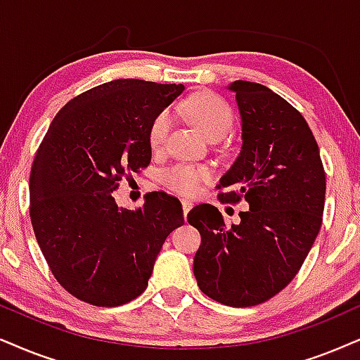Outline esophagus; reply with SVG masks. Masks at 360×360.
Returning a JSON list of instances; mask_svg holds the SVG:
<instances>
[{
	"mask_svg": "<svg viewBox=\"0 0 360 360\" xmlns=\"http://www.w3.org/2000/svg\"><path fill=\"white\" fill-rule=\"evenodd\" d=\"M181 204H183V212H184V217L188 216V212L191 211V209H193V201H189V199H183V201H181Z\"/></svg>",
	"mask_w": 360,
	"mask_h": 360,
	"instance_id": "esophagus-1",
	"label": "esophagus"
}]
</instances>
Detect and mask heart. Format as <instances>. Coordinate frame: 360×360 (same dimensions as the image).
<instances>
[{"label":"heart","instance_id":"b5f03b06","mask_svg":"<svg viewBox=\"0 0 360 360\" xmlns=\"http://www.w3.org/2000/svg\"><path fill=\"white\" fill-rule=\"evenodd\" d=\"M181 109L188 115L201 133L211 141H219L227 136L233 127V111L224 99L212 93H198L181 104ZM172 112L165 109L154 117L149 126V146L153 151L165 148L172 129ZM212 174L207 167L194 165H174L162 172V184L172 193L183 195H195L202 189V184L211 179Z\"/></svg>","mask_w":360,"mask_h":360}]
</instances>
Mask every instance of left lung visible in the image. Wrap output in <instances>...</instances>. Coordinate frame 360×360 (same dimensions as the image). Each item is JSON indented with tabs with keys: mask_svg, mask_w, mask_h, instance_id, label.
Here are the masks:
<instances>
[{
	"mask_svg": "<svg viewBox=\"0 0 360 360\" xmlns=\"http://www.w3.org/2000/svg\"><path fill=\"white\" fill-rule=\"evenodd\" d=\"M243 148L217 188L222 202H248L226 226L211 204L188 222L201 234L194 256L199 289L231 307L269 301L297 274L319 234L326 172L319 146L301 112L266 86L234 81Z\"/></svg>",
	"mask_w": 360,
	"mask_h": 360,
	"instance_id": "obj_1",
	"label": "left lung"
}]
</instances>
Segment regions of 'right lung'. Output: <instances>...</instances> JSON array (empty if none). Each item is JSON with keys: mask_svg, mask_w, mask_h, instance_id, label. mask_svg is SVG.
I'll return each mask as SVG.
<instances>
[{"mask_svg": "<svg viewBox=\"0 0 360 360\" xmlns=\"http://www.w3.org/2000/svg\"><path fill=\"white\" fill-rule=\"evenodd\" d=\"M183 84L115 79L61 108L36 153L30 216L49 269L68 292L116 307L146 290L162 244L184 224L172 195L154 191L136 211L117 207L122 177L151 162L149 126Z\"/></svg>", "mask_w": 360, "mask_h": 360, "instance_id": "obj_1", "label": "right lung"}]
</instances>
